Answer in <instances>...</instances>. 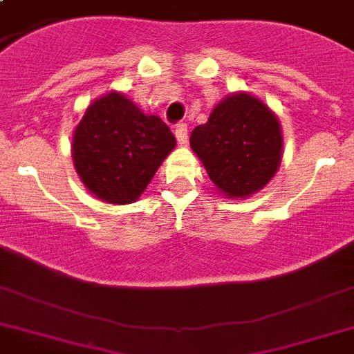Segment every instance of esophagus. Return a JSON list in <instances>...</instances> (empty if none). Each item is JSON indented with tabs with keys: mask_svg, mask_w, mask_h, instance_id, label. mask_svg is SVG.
Wrapping results in <instances>:
<instances>
[{
	"mask_svg": "<svg viewBox=\"0 0 354 354\" xmlns=\"http://www.w3.org/2000/svg\"><path fill=\"white\" fill-rule=\"evenodd\" d=\"M174 136H176L178 143L187 145V124L185 122H178L174 127Z\"/></svg>",
	"mask_w": 354,
	"mask_h": 354,
	"instance_id": "1",
	"label": "esophagus"
}]
</instances>
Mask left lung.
I'll use <instances>...</instances> for the list:
<instances>
[{
    "mask_svg": "<svg viewBox=\"0 0 354 354\" xmlns=\"http://www.w3.org/2000/svg\"><path fill=\"white\" fill-rule=\"evenodd\" d=\"M191 149L224 196L246 198L279 169V121L259 99L235 93L216 104L205 124L194 128Z\"/></svg>",
    "mask_w": 354,
    "mask_h": 354,
    "instance_id": "8db88e82",
    "label": "left lung"
}]
</instances>
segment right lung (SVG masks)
<instances>
[{"mask_svg": "<svg viewBox=\"0 0 354 354\" xmlns=\"http://www.w3.org/2000/svg\"><path fill=\"white\" fill-rule=\"evenodd\" d=\"M171 128L112 91L91 102L73 136V163L90 193L132 204L174 149Z\"/></svg>", "mask_w": 354, "mask_h": 354, "instance_id": "add662e5", "label": "right lung"}]
</instances>
